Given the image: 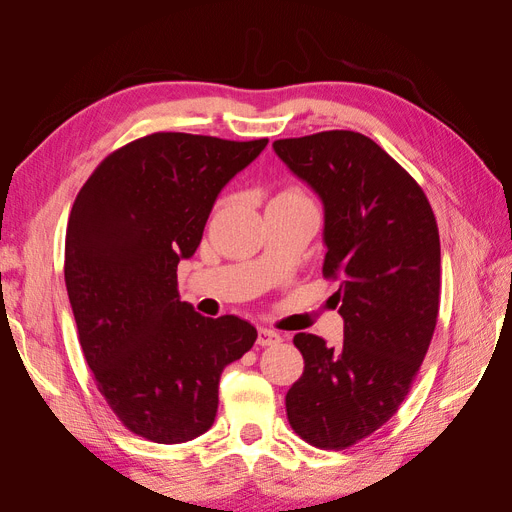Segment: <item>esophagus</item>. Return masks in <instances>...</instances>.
Masks as SVG:
<instances>
[{
	"mask_svg": "<svg viewBox=\"0 0 512 512\" xmlns=\"http://www.w3.org/2000/svg\"><path fill=\"white\" fill-rule=\"evenodd\" d=\"M284 337L271 329H258V346H277L282 344Z\"/></svg>",
	"mask_w": 512,
	"mask_h": 512,
	"instance_id": "esophagus-1",
	"label": "esophagus"
}]
</instances>
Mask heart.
<instances>
[{
  "mask_svg": "<svg viewBox=\"0 0 512 512\" xmlns=\"http://www.w3.org/2000/svg\"><path fill=\"white\" fill-rule=\"evenodd\" d=\"M282 196H297V194H292V192H290V194H282Z\"/></svg>",
  "mask_w": 512,
  "mask_h": 512,
  "instance_id": "obj_1",
  "label": "heart"
}]
</instances>
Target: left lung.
<instances>
[{"instance_id": "8db88e82", "label": "left lung", "mask_w": 512, "mask_h": 512, "mask_svg": "<svg viewBox=\"0 0 512 512\" xmlns=\"http://www.w3.org/2000/svg\"><path fill=\"white\" fill-rule=\"evenodd\" d=\"M273 149L324 207L322 273L344 318V344L294 335L303 376L290 427L318 448H346L397 412L421 367L440 307V235L425 192L371 138L329 130Z\"/></svg>"}]
</instances>
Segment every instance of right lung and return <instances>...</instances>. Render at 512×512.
<instances>
[{
  "label": "right lung",
  "mask_w": 512,
  "mask_h": 512,
  "mask_svg": "<svg viewBox=\"0 0 512 512\" xmlns=\"http://www.w3.org/2000/svg\"><path fill=\"white\" fill-rule=\"evenodd\" d=\"M267 143L149 134L104 158L74 200L64 275L79 342L136 436L181 444L205 433L224 367L256 342L247 320L205 318L181 301L177 265L194 256L224 185Z\"/></svg>",
  "instance_id": "1"
}]
</instances>
